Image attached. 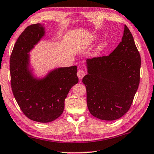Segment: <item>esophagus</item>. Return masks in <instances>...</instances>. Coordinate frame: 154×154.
<instances>
[{
  "mask_svg": "<svg viewBox=\"0 0 154 154\" xmlns=\"http://www.w3.org/2000/svg\"><path fill=\"white\" fill-rule=\"evenodd\" d=\"M85 74H86V72H85V71L82 69H79V71H78L77 72V75L80 80H81L82 78L85 76Z\"/></svg>",
  "mask_w": 154,
  "mask_h": 154,
  "instance_id": "1",
  "label": "esophagus"
}]
</instances>
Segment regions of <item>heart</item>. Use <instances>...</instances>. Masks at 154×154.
Listing matches in <instances>:
<instances>
[{"mask_svg": "<svg viewBox=\"0 0 154 154\" xmlns=\"http://www.w3.org/2000/svg\"><path fill=\"white\" fill-rule=\"evenodd\" d=\"M109 41L106 40V41H104L103 42H101V44L99 45L98 47V49H97V52H100V51H103L104 49L107 48L109 46Z\"/></svg>", "mask_w": 154, "mask_h": 154, "instance_id": "obj_1", "label": "heart"}]
</instances>
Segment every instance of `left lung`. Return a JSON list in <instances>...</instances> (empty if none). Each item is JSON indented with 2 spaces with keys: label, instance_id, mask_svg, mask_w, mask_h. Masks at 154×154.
I'll return each instance as SVG.
<instances>
[{
  "label": "left lung",
  "instance_id": "8db88e82",
  "mask_svg": "<svg viewBox=\"0 0 154 154\" xmlns=\"http://www.w3.org/2000/svg\"><path fill=\"white\" fill-rule=\"evenodd\" d=\"M82 79L89 112L103 120H115L128 112L140 83L141 59L126 25L122 41L109 55L87 59Z\"/></svg>",
  "mask_w": 154,
  "mask_h": 154
}]
</instances>
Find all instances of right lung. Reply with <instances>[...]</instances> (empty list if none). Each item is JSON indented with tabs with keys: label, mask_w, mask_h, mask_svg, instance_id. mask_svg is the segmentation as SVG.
Wrapping results in <instances>:
<instances>
[{
	"label": "right lung",
	"mask_w": 154,
	"mask_h": 154,
	"mask_svg": "<svg viewBox=\"0 0 154 154\" xmlns=\"http://www.w3.org/2000/svg\"><path fill=\"white\" fill-rule=\"evenodd\" d=\"M45 34L43 25L28 26L16 41L9 60L14 98L26 116L39 122H51L62 114L68 93L79 82L76 66L53 69L42 79L34 76L29 53Z\"/></svg>",
	"instance_id": "obj_1"
}]
</instances>
